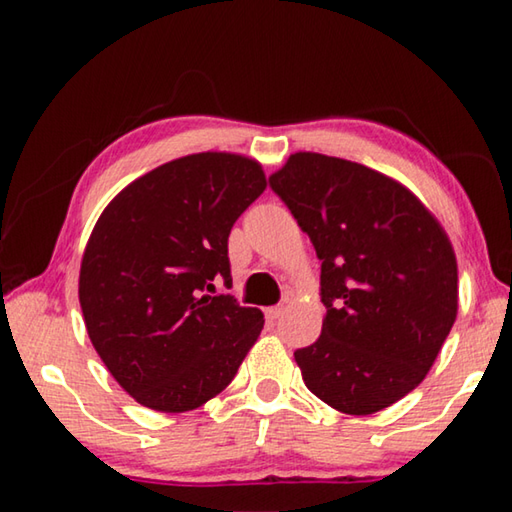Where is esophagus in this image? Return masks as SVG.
<instances>
[{"label":"esophagus","mask_w":512,"mask_h":512,"mask_svg":"<svg viewBox=\"0 0 512 512\" xmlns=\"http://www.w3.org/2000/svg\"><path fill=\"white\" fill-rule=\"evenodd\" d=\"M282 314H284V307H268L266 309V318H271V320H280Z\"/></svg>","instance_id":"esophagus-1"}]
</instances>
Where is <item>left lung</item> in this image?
Returning a JSON list of instances; mask_svg holds the SVG:
<instances>
[{
	"instance_id": "8db88e82",
	"label": "left lung",
	"mask_w": 512,
	"mask_h": 512,
	"mask_svg": "<svg viewBox=\"0 0 512 512\" xmlns=\"http://www.w3.org/2000/svg\"><path fill=\"white\" fill-rule=\"evenodd\" d=\"M268 183L323 262V332L293 352L307 388L350 415L402 400L456 320L458 271L445 230L409 189L350 160L293 153Z\"/></svg>"
}]
</instances>
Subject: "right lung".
<instances>
[{"instance_id": "add662e5", "label": "right lung", "mask_w": 512, "mask_h": 512, "mask_svg": "<svg viewBox=\"0 0 512 512\" xmlns=\"http://www.w3.org/2000/svg\"><path fill=\"white\" fill-rule=\"evenodd\" d=\"M266 189L255 160L196 153L112 198L85 246L79 300L110 375L142 406L183 413L235 379L264 314L230 293L228 237Z\"/></svg>"}]
</instances>
